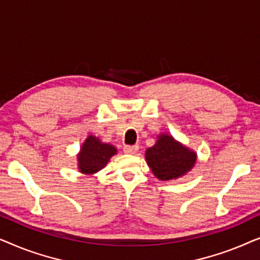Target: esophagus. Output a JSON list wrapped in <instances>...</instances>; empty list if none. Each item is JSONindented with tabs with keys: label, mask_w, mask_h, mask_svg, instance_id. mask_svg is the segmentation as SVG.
Segmentation results:
<instances>
[{
	"label": "esophagus",
	"mask_w": 260,
	"mask_h": 260,
	"mask_svg": "<svg viewBox=\"0 0 260 260\" xmlns=\"http://www.w3.org/2000/svg\"><path fill=\"white\" fill-rule=\"evenodd\" d=\"M138 150V145H125L124 147V152L127 155H135Z\"/></svg>",
	"instance_id": "esophagus-1"
}]
</instances>
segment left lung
Listing matches in <instances>:
<instances>
[{"instance_id":"left-lung-1","label":"left lung","mask_w":260,"mask_h":260,"mask_svg":"<svg viewBox=\"0 0 260 260\" xmlns=\"http://www.w3.org/2000/svg\"><path fill=\"white\" fill-rule=\"evenodd\" d=\"M145 159L158 180L177 179L189 172L197 162V152L190 150L173 136L161 134L155 145L145 151Z\"/></svg>"}]
</instances>
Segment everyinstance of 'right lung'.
Wrapping results in <instances>:
<instances>
[{
  "label": "right lung",
  "instance_id": "obj_1",
  "mask_svg": "<svg viewBox=\"0 0 260 260\" xmlns=\"http://www.w3.org/2000/svg\"><path fill=\"white\" fill-rule=\"evenodd\" d=\"M116 154L117 149L113 145L103 143L98 137L90 135L78 154V168L80 173L92 175L104 168L110 158Z\"/></svg>",
  "mask_w": 260,
  "mask_h": 260
}]
</instances>
